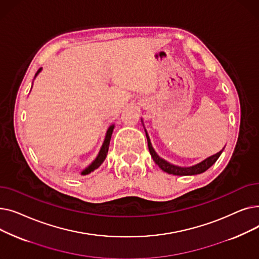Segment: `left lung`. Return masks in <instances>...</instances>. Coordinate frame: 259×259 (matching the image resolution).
I'll use <instances>...</instances> for the list:
<instances>
[{"mask_svg": "<svg viewBox=\"0 0 259 259\" xmlns=\"http://www.w3.org/2000/svg\"><path fill=\"white\" fill-rule=\"evenodd\" d=\"M146 137H147V142H148V148H149V151H150V154L154 160V162L156 165H158V167L162 170L165 171L169 174H174V175H194V174H199V173H202L205 172L206 170H208L214 162L217 160V158L220 157V155L222 154L223 150L220 151L219 153H216L208 158H206L205 160H202L201 162H199V164L195 165V166H192V167H189V168H182V167H178V166H174V165H171L169 164L168 161H166L165 159L160 158L156 152L154 151V149L152 148V145H151V142H150V139H149L148 134L146 132Z\"/></svg>", "mask_w": 259, "mask_h": 259, "instance_id": "left-lung-1", "label": "left lung"}]
</instances>
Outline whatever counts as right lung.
Listing matches in <instances>:
<instances>
[{"instance_id":"add662e5","label":"right lung","mask_w":259,"mask_h":259,"mask_svg":"<svg viewBox=\"0 0 259 259\" xmlns=\"http://www.w3.org/2000/svg\"><path fill=\"white\" fill-rule=\"evenodd\" d=\"M40 69H42V68H39V69L37 70V72L35 73V75H37V73L40 71ZM113 128H114V126L109 127V129H108V131H107V134H106L105 142H104V144H103V146H102V148H101V151H100L98 157L95 158V160L92 162V164H91L87 169H85L83 172H81V174H83V175L89 174L90 172L94 171L95 169H98V168L103 164V161L105 160V158H106V156H107V154H108L109 144H110V140H111V135H112Z\"/></svg>"}]
</instances>
